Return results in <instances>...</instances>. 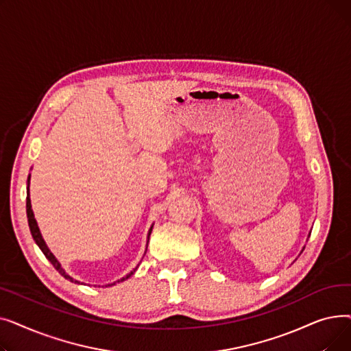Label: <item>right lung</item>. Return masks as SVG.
Here are the masks:
<instances>
[{
	"mask_svg": "<svg viewBox=\"0 0 351 351\" xmlns=\"http://www.w3.org/2000/svg\"><path fill=\"white\" fill-rule=\"evenodd\" d=\"M28 182H29V178H28ZM27 217H28V225H29V230H31V234H32V237H34V241H35V243L40 246V249L43 250V253L45 254V257L47 259L52 263V266L57 269L58 271H60V274L61 276H64V278L66 279V280H69V282H73V283H80L78 280H73L71 276H68L65 271H64V269L61 267V265H60V262L55 259V256L51 253V250L47 247V245H45V242H44V239H43V236H41V233H40V229H38V225H36V220H35V217H34V213H32V209H31V200H29V191H28V196H27ZM151 232H152V228H151V230H149V234H147V237L151 236ZM135 271V270H134ZM134 271H131V274H134ZM131 274H128L126 276V279L129 278V276ZM122 280H125V278H122L121 279V282ZM119 282V280H118ZM117 283V282H115ZM115 283H110V285H108V286H112V285H115ZM106 287V286H105Z\"/></svg>",
	"mask_w": 351,
	"mask_h": 351,
	"instance_id": "obj_1",
	"label": "right lung"
}]
</instances>
